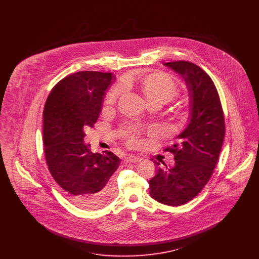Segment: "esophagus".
<instances>
[{
	"label": "esophagus",
	"instance_id": "1",
	"mask_svg": "<svg viewBox=\"0 0 259 259\" xmlns=\"http://www.w3.org/2000/svg\"><path fill=\"white\" fill-rule=\"evenodd\" d=\"M141 160H142V158H141L140 156H136L134 154H129V155L125 158V161H127V162H132V163H136V162Z\"/></svg>",
	"mask_w": 259,
	"mask_h": 259
}]
</instances>
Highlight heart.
<instances>
[{
    "label": "heart",
    "mask_w": 259,
    "mask_h": 259,
    "mask_svg": "<svg viewBox=\"0 0 259 259\" xmlns=\"http://www.w3.org/2000/svg\"><path fill=\"white\" fill-rule=\"evenodd\" d=\"M142 90L148 102L160 101L165 103L178 94V87L172 78L163 73H154L147 75L142 80ZM125 89L123 83L112 87L106 96L107 107L113 106Z\"/></svg>",
    "instance_id": "heart-1"
}]
</instances>
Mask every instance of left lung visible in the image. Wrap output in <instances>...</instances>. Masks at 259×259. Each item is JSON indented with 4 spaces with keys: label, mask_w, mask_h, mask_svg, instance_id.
<instances>
[{
    "label": "left lung",
    "mask_w": 259,
    "mask_h": 259,
    "mask_svg": "<svg viewBox=\"0 0 259 259\" xmlns=\"http://www.w3.org/2000/svg\"><path fill=\"white\" fill-rule=\"evenodd\" d=\"M179 74L188 92L187 123L175 137L178 144L165 150L174 153L172 167H159L148 181L149 194L168 206L192 200L207 185L219 159L225 127L220 97L209 74L188 61L164 63ZM152 160V159H151Z\"/></svg>",
    "instance_id": "obj_1"
}]
</instances>
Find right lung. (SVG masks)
I'll list each match as a JSON object with an SVG mask.
<instances>
[{"instance_id":"obj_1","label":"right lung","mask_w":259,"mask_h":259,"mask_svg":"<svg viewBox=\"0 0 259 259\" xmlns=\"http://www.w3.org/2000/svg\"><path fill=\"white\" fill-rule=\"evenodd\" d=\"M111 73L84 71L67 75L52 88L44 110L46 159L55 182L74 204L85 209L107 205L115 193L120 159L111 151L92 152L84 128L102 111Z\"/></svg>"}]
</instances>
